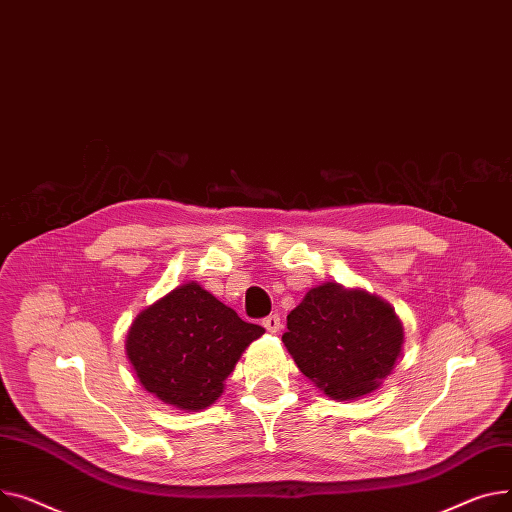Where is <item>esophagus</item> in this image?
<instances>
[{
  "label": "esophagus",
  "instance_id": "obj_1",
  "mask_svg": "<svg viewBox=\"0 0 512 512\" xmlns=\"http://www.w3.org/2000/svg\"><path fill=\"white\" fill-rule=\"evenodd\" d=\"M262 326L268 330V333H279L281 330V326H283V322H281V318H279V314H270V316H266L264 320H262Z\"/></svg>",
  "mask_w": 512,
  "mask_h": 512
}]
</instances>
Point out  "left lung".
Listing matches in <instances>:
<instances>
[{"mask_svg":"<svg viewBox=\"0 0 512 512\" xmlns=\"http://www.w3.org/2000/svg\"><path fill=\"white\" fill-rule=\"evenodd\" d=\"M283 343L326 397L353 401L393 374L405 328L382 297L328 281L312 287L289 312Z\"/></svg>","mask_w":512,"mask_h":512,"instance_id":"1","label":"left lung"}]
</instances>
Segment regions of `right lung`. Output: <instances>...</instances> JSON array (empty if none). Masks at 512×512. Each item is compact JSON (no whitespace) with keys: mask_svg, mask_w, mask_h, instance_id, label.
Masks as SVG:
<instances>
[{"mask_svg":"<svg viewBox=\"0 0 512 512\" xmlns=\"http://www.w3.org/2000/svg\"><path fill=\"white\" fill-rule=\"evenodd\" d=\"M262 335V326L188 281L138 312L126 355L150 395L175 409L202 411L223 395L239 357Z\"/></svg>","mask_w":512,"mask_h":512,"instance_id":"1","label":"right lung"}]
</instances>
